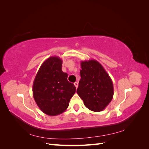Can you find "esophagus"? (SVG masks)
<instances>
[{
	"label": "esophagus",
	"instance_id": "obj_1",
	"mask_svg": "<svg viewBox=\"0 0 149 149\" xmlns=\"http://www.w3.org/2000/svg\"><path fill=\"white\" fill-rule=\"evenodd\" d=\"M74 86H75L76 88H78V82H75V83H74Z\"/></svg>",
	"mask_w": 149,
	"mask_h": 149
}]
</instances>
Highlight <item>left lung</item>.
<instances>
[{"instance_id": "1", "label": "left lung", "mask_w": 149, "mask_h": 149, "mask_svg": "<svg viewBox=\"0 0 149 149\" xmlns=\"http://www.w3.org/2000/svg\"><path fill=\"white\" fill-rule=\"evenodd\" d=\"M81 79L77 92L88 109L100 112L114 95L113 83L103 66L95 60L81 61Z\"/></svg>"}]
</instances>
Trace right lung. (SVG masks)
<instances>
[{"label": "right lung", "instance_id": "add662e5", "mask_svg": "<svg viewBox=\"0 0 149 149\" xmlns=\"http://www.w3.org/2000/svg\"><path fill=\"white\" fill-rule=\"evenodd\" d=\"M62 60L51 56L40 66L33 84V96L37 106L49 116L59 115L69 106L76 87L61 70Z\"/></svg>", "mask_w": 149, "mask_h": 149}]
</instances>
